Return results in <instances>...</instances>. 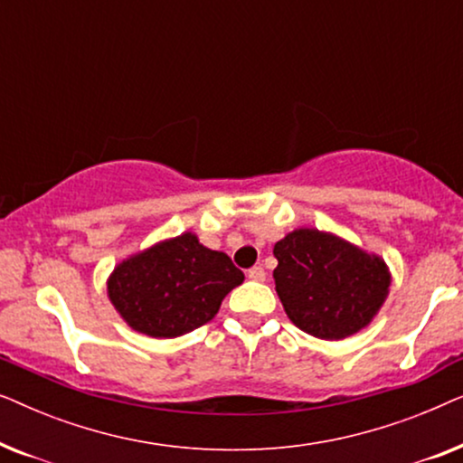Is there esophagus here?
Returning a JSON list of instances; mask_svg holds the SVG:
<instances>
[{
  "label": "esophagus",
  "mask_w": 463,
  "mask_h": 463,
  "mask_svg": "<svg viewBox=\"0 0 463 463\" xmlns=\"http://www.w3.org/2000/svg\"><path fill=\"white\" fill-rule=\"evenodd\" d=\"M249 278H250V280H255V282H263L265 280V269L261 268V265H255V268L249 269Z\"/></svg>",
  "instance_id": "obj_1"
}]
</instances>
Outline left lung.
<instances>
[{
	"instance_id": "obj_1",
	"label": "left lung",
	"mask_w": 463,
	"mask_h": 463,
	"mask_svg": "<svg viewBox=\"0 0 463 463\" xmlns=\"http://www.w3.org/2000/svg\"><path fill=\"white\" fill-rule=\"evenodd\" d=\"M276 293L290 322L318 339L339 341L369 326L390 293V269L375 252L301 227L274 246Z\"/></svg>"
}]
</instances>
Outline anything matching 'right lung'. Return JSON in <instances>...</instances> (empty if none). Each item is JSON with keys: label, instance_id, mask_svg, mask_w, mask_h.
I'll use <instances>...</instances> for the list:
<instances>
[{"label": "right lung", "instance_id": "add662e5", "mask_svg": "<svg viewBox=\"0 0 463 463\" xmlns=\"http://www.w3.org/2000/svg\"><path fill=\"white\" fill-rule=\"evenodd\" d=\"M244 274L195 233L162 240L113 268L107 295L132 331L154 339L192 333L217 316L221 301Z\"/></svg>", "mask_w": 463, "mask_h": 463}]
</instances>
